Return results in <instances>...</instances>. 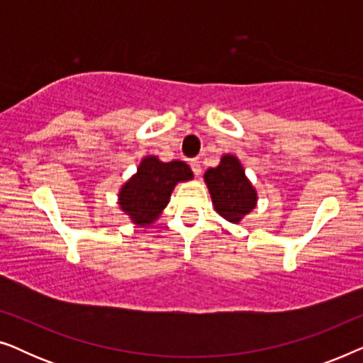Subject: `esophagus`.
<instances>
[{"mask_svg":"<svg viewBox=\"0 0 363 363\" xmlns=\"http://www.w3.org/2000/svg\"><path fill=\"white\" fill-rule=\"evenodd\" d=\"M190 167H191V170H193V173H195V175H200V173H201V163H200V160L193 158V160H190Z\"/></svg>","mask_w":363,"mask_h":363,"instance_id":"esophagus-1","label":"esophagus"}]
</instances>
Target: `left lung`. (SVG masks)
Instances as JSON below:
<instances>
[{"label":"left lung","mask_w":363,"mask_h":363,"mask_svg":"<svg viewBox=\"0 0 363 363\" xmlns=\"http://www.w3.org/2000/svg\"><path fill=\"white\" fill-rule=\"evenodd\" d=\"M205 182L215 210L228 221L240 223L256 206V191L236 157H223L220 165L206 170Z\"/></svg>","instance_id":"obj_1"}]
</instances>
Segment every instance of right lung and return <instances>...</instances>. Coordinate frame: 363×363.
<instances>
[{
	"mask_svg": "<svg viewBox=\"0 0 363 363\" xmlns=\"http://www.w3.org/2000/svg\"><path fill=\"white\" fill-rule=\"evenodd\" d=\"M193 172L183 162L163 163L157 157H147L122 186L118 205L137 225H150L167 206L178 182L191 180Z\"/></svg>",
	"mask_w": 363,
	"mask_h": 363,
	"instance_id": "1",
	"label": "right lung"
}]
</instances>
